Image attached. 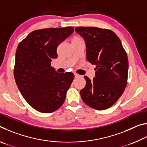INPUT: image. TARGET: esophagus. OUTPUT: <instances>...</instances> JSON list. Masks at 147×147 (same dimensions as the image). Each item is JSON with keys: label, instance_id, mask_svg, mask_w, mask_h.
<instances>
[{"label": "esophagus", "instance_id": "1", "mask_svg": "<svg viewBox=\"0 0 147 147\" xmlns=\"http://www.w3.org/2000/svg\"><path fill=\"white\" fill-rule=\"evenodd\" d=\"M80 75H79L78 74H77V73L74 74V77H75V78H78V77H80Z\"/></svg>", "mask_w": 147, "mask_h": 147}]
</instances>
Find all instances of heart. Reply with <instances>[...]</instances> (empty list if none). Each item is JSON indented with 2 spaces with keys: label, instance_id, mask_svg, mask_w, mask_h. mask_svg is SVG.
Segmentation results:
<instances>
[{
  "label": "heart",
  "instance_id": "obj_1",
  "mask_svg": "<svg viewBox=\"0 0 147 147\" xmlns=\"http://www.w3.org/2000/svg\"><path fill=\"white\" fill-rule=\"evenodd\" d=\"M78 38V37H76V38Z\"/></svg>",
  "mask_w": 147,
  "mask_h": 147
}]
</instances>
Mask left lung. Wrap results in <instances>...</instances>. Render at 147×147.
Returning <instances> with one entry per match:
<instances>
[{"label": "left lung", "mask_w": 147, "mask_h": 147, "mask_svg": "<svg viewBox=\"0 0 147 147\" xmlns=\"http://www.w3.org/2000/svg\"><path fill=\"white\" fill-rule=\"evenodd\" d=\"M75 30L85 39L87 59L96 65V71L92 80L84 76L86 84L80 90L82 98L93 109H108L118 100L127 85V54L120 39L110 30L80 26Z\"/></svg>", "instance_id": "8db88e82"}]
</instances>
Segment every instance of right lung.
Masks as SVG:
<instances>
[{
	"instance_id": "obj_1",
	"label": "right lung",
	"mask_w": 147,
	"mask_h": 147,
	"mask_svg": "<svg viewBox=\"0 0 147 147\" xmlns=\"http://www.w3.org/2000/svg\"><path fill=\"white\" fill-rule=\"evenodd\" d=\"M74 32L72 26L36 30L17 47L14 78L26 101L36 110L52 113L63 105L74 75L52 67L57 47Z\"/></svg>"
}]
</instances>
